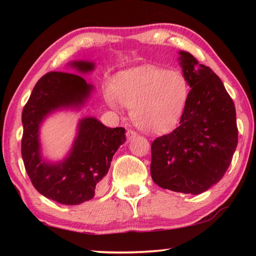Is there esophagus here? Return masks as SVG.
<instances>
[{"label":"esophagus","mask_w":256,"mask_h":256,"mask_svg":"<svg viewBox=\"0 0 256 256\" xmlns=\"http://www.w3.org/2000/svg\"><path fill=\"white\" fill-rule=\"evenodd\" d=\"M138 136V133L136 131H133V130H128L126 132V138H128V141H131L133 140L134 138Z\"/></svg>","instance_id":"34e87169"}]
</instances>
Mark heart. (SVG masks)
<instances>
[{
  "mask_svg": "<svg viewBox=\"0 0 256 256\" xmlns=\"http://www.w3.org/2000/svg\"><path fill=\"white\" fill-rule=\"evenodd\" d=\"M108 106L131 108L134 124L148 133H164L180 122L188 98V84L178 71L151 66L136 68L120 74L107 90Z\"/></svg>",
  "mask_w": 256,
  "mask_h": 256,
  "instance_id": "heart-1",
  "label": "heart"
}]
</instances>
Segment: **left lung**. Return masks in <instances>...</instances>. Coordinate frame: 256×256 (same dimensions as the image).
Masks as SVG:
<instances>
[{
    "mask_svg": "<svg viewBox=\"0 0 256 256\" xmlns=\"http://www.w3.org/2000/svg\"><path fill=\"white\" fill-rule=\"evenodd\" d=\"M190 86L180 126L151 144V177L162 188L200 194L218 183L232 162L238 141L236 110L220 78L180 50Z\"/></svg>",
    "mask_w": 256,
    "mask_h": 256,
    "instance_id": "1",
    "label": "left lung"
}]
</instances>
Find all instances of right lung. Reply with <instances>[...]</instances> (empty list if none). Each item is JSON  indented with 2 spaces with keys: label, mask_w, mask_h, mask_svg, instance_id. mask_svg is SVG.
Masks as SVG:
<instances>
[{
  "label": "right lung",
  "mask_w": 256,
  "mask_h": 256,
  "mask_svg": "<svg viewBox=\"0 0 256 256\" xmlns=\"http://www.w3.org/2000/svg\"><path fill=\"white\" fill-rule=\"evenodd\" d=\"M68 66L82 74L94 70L90 60H73ZM94 90L80 76L50 72L38 80L22 110L21 154L26 172L42 196L62 204L76 206L92 200L102 188L112 156L126 140L124 128H107L96 118H84L78 123L76 138L66 158L50 162L42 157V122L58 110H80Z\"/></svg>",
  "instance_id": "right-lung-1"
}]
</instances>
